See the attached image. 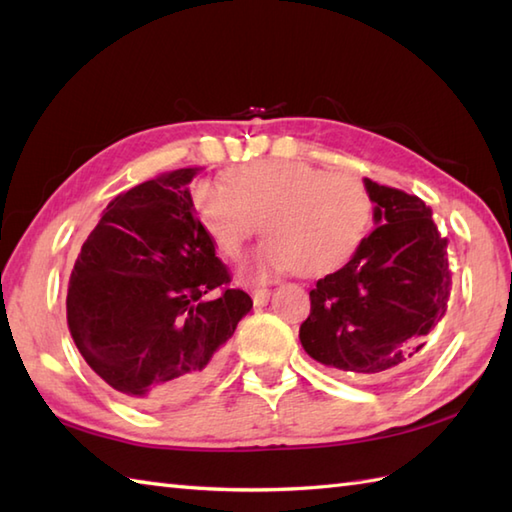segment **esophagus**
<instances>
[{
    "instance_id": "34e87169",
    "label": "esophagus",
    "mask_w": 512,
    "mask_h": 512,
    "mask_svg": "<svg viewBox=\"0 0 512 512\" xmlns=\"http://www.w3.org/2000/svg\"><path fill=\"white\" fill-rule=\"evenodd\" d=\"M250 297H253V303L257 308H262V306H266L268 299H270V290L268 288H255L253 295H250Z\"/></svg>"
}]
</instances>
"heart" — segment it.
I'll return each instance as SVG.
<instances>
[{"label":"heart","instance_id":"heart-1","mask_svg":"<svg viewBox=\"0 0 512 512\" xmlns=\"http://www.w3.org/2000/svg\"><path fill=\"white\" fill-rule=\"evenodd\" d=\"M191 204L202 231L226 259L244 255L250 239L270 237L253 275L299 270L321 277L343 268L372 222V198L354 173H328L299 160H257L226 173V184L198 180Z\"/></svg>","mask_w":512,"mask_h":512}]
</instances>
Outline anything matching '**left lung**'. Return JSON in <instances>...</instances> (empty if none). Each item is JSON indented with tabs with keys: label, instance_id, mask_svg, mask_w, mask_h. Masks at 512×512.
Instances as JSON below:
<instances>
[{
	"label": "left lung",
	"instance_id": "obj_1",
	"mask_svg": "<svg viewBox=\"0 0 512 512\" xmlns=\"http://www.w3.org/2000/svg\"><path fill=\"white\" fill-rule=\"evenodd\" d=\"M376 228L341 270L310 290L299 339L314 361L378 380L418 358L449 308L453 275L431 209L365 178Z\"/></svg>",
	"mask_w": 512,
	"mask_h": 512
}]
</instances>
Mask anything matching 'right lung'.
I'll list each match as a JSON object with an SVG mask.
<instances>
[{
    "label": "right lung",
    "mask_w": 512,
    "mask_h": 512,
    "mask_svg": "<svg viewBox=\"0 0 512 512\" xmlns=\"http://www.w3.org/2000/svg\"><path fill=\"white\" fill-rule=\"evenodd\" d=\"M198 169L147 180L107 204L68 286V328L94 374L140 407L191 398L220 372L253 308L195 217Z\"/></svg>",
    "instance_id": "right-lung-1"
}]
</instances>
